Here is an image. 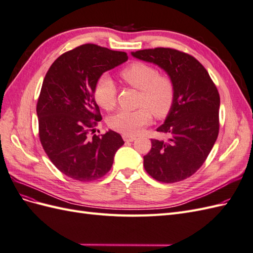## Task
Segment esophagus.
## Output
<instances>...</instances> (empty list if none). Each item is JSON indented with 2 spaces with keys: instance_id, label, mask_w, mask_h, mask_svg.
I'll return each mask as SVG.
<instances>
[{
  "instance_id": "esophagus-1",
  "label": "esophagus",
  "mask_w": 253,
  "mask_h": 253,
  "mask_svg": "<svg viewBox=\"0 0 253 253\" xmlns=\"http://www.w3.org/2000/svg\"><path fill=\"white\" fill-rule=\"evenodd\" d=\"M123 139H124V141L126 142H133L135 139L134 135H130V134H123Z\"/></svg>"
}]
</instances>
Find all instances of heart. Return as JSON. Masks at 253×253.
I'll return each instance as SVG.
<instances>
[{
    "instance_id": "b5f03b06",
    "label": "heart",
    "mask_w": 253,
    "mask_h": 253,
    "mask_svg": "<svg viewBox=\"0 0 253 253\" xmlns=\"http://www.w3.org/2000/svg\"><path fill=\"white\" fill-rule=\"evenodd\" d=\"M121 77L129 85L141 90L139 102L144 107L133 111L120 110L109 119L110 127L125 134H135L151 122V111L159 119L170 113L175 99V87L169 77L159 75L156 68L142 62L129 64L121 71ZM94 97L101 108H114L116 87L111 77L102 75L98 78Z\"/></svg>"
}]
</instances>
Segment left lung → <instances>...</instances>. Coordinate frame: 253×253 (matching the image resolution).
I'll return each instance as SVG.
<instances>
[{
    "label": "left lung",
    "instance_id": "left-lung-1",
    "mask_svg": "<svg viewBox=\"0 0 253 253\" xmlns=\"http://www.w3.org/2000/svg\"><path fill=\"white\" fill-rule=\"evenodd\" d=\"M131 55L164 69L175 87L171 111L157 128L169 139H151L152 148L143 157V165L158 182H179L200 169L217 140L220 107L217 87L202 64L178 50L145 49Z\"/></svg>",
    "mask_w": 253,
    "mask_h": 253
}]
</instances>
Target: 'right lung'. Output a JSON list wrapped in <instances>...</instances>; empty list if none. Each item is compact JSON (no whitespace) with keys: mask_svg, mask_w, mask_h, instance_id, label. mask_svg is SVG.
I'll list each match as a JSON object with an SVG mask.
<instances>
[{"mask_svg":"<svg viewBox=\"0 0 253 253\" xmlns=\"http://www.w3.org/2000/svg\"><path fill=\"white\" fill-rule=\"evenodd\" d=\"M127 60L125 52L86 43L57 57L44 77L36 108L40 139L66 176L90 182L111 169L124 141L113 130L90 135L101 120L94 89L103 73Z\"/></svg>","mask_w":253,"mask_h":253,"instance_id":"obj_1","label":"right lung"}]
</instances>
